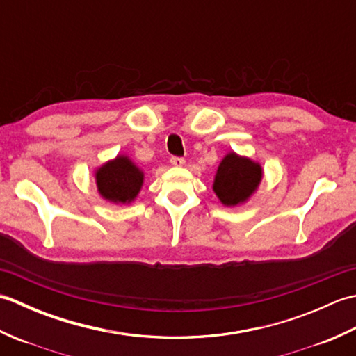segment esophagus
Returning a JSON list of instances; mask_svg holds the SVG:
<instances>
[{"label": "esophagus", "instance_id": "esophagus-1", "mask_svg": "<svg viewBox=\"0 0 356 356\" xmlns=\"http://www.w3.org/2000/svg\"><path fill=\"white\" fill-rule=\"evenodd\" d=\"M171 165L172 166H184L185 165V159L182 157H171Z\"/></svg>", "mask_w": 356, "mask_h": 356}]
</instances>
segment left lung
<instances>
[{"instance_id": "8db88e82", "label": "left lung", "mask_w": 356, "mask_h": 356, "mask_svg": "<svg viewBox=\"0 0 356 356\" xmlns=\"http://www.w3.org/2000/svg\"><path fill=\"white\" fill-rule=\"evenodd\" d=\"M261 179L263 168L259 162L231 151L218 165L213 190L222 205L237 207L251 199Z\"/></svg>"}]
</instances>
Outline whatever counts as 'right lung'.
I'll return each instance as SVG.
<instances>
[{
	"label": "right lung",
	"instance_id": "1",
	"mask_svg": "<svg viewBox=\"0 0 356 356\" xmlns=\"http://www.w3.org/2000/svg\"><path fill=\"white\" fill-rule=\"evenodd\" d=\"M143 179V171L125 154H118L95 170L97 193L102 199L116 205L134 202L140 193Z\"/></svg>",
	"mask_w": 356,
	"mask_h": 356
}]
</instances>
